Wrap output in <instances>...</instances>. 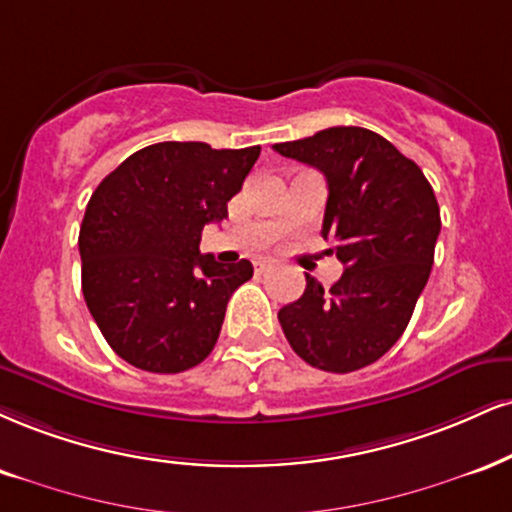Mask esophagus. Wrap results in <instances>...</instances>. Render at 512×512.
I'll return each mask as SVG.
<instances>
[{
  "instance_id": "1",
  "label": "esophagus",
  "mask_w": 512,
  "mask_h": 512,
  "mask_svg": "<svg viewBox=\"0 0 512 512\" xmlns=\"http://www.w3.org/2000/svg\"><path fill=\"white\" fill-rule=\"evenodd\" d=\"M272 267H274L272 260H257V262H255V269H257V272H260V274L269 272V269H272Z\"/></svg>"
}]
</instances>
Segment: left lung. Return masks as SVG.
<instances>
[{
    "mask_svg": "<svg viewBox=\"0 0 512 512\" xmlns=\"http://www.w3.org/2000/svg\"><path fill=\"white\" fill-rule=\"evenodd\" d=\"M274 150L324 174L322 236L346 267L329 291L305 276V293L279 310L281 329L307 365L355 372L410 322L434 264L439 202L420 166L367 128L334 126Z\"/></svg>",
    "mask_w": 512,
    "mask_h": 512,
    "instance_id": "8db88e82",
    "label": "left lung"
}]
</instances>
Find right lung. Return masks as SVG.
Here are the masks:
<instances>
[{
	"label": "right lung",
	"instance_id": "obj_1",
	"mask_svg": "<svg viewBox=\"0 0 512 512\" xmlns=\"http://www.w3.org/2000/svg\"><path fill=\"white\" fill-rule=\"evenodd\" d=\"M257 157L260 145H147L92 193L78 236L85 305L128 365L178 374L212 353L252 264L200 255L202 229L229 217Z\"/></svg>",
	"mask_w": 512,
	"mask_h": 512
}]
</instances>
